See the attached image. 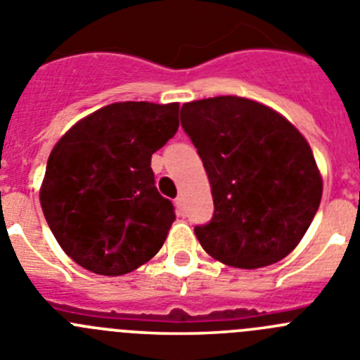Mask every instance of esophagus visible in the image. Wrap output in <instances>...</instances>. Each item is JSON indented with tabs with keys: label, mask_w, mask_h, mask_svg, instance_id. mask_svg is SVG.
<instances>
[{
	"label": "esophagus",
	"mask_w": 360,
	"mask_h": 360,
	"mask_svg": "<svg viewBox=\"0 0 360 360\" xmlns=\"http://www.w3.org/2000/svg\"><path fill=\"white\" fill-rule=\"evenodd\" d=\"M174 207H176L178 216H186V203H184L182 196H176V198H174Z\"/></svg>",
	"instance_id": "esophagus-1"
}]
</instances>
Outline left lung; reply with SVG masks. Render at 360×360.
I'll return each instance as SVG.
<instances>
[{"label":"left lung","instance_id":"obj_1","mask_svg":"<svg viewBox=\"0 0 360 360\" xmlns=\"http://www.w3.org/2000/svg\"><path fill=\"white\" fill-rule=\"evenodd\" d=\"M182 110V128L202 158L214 202L211 221L195 227L203 250L238 269H262L288 256L323 195L304 136L250 98H202Z\"/></svg>","mask_w":360,"mask_h":360}]
</instances>
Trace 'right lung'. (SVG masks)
Here are the masks:
<instances>
[{
  "label": "right lung",
  "instance_id": "right-lung-1",
  "mask_svg": "<svg viewBox=\"0 0 360 360\" xmlns=\"http://www.w3.org/2000/svg\"><path fill=\"white\" fill-rule=\"evenodd\" d=\"M178 106L115 103L53 146L39 200L61 249L82 269L122 276L149 262L174 221L155 186L151 155L173 139Z\"/></svg>",
  "mask_w": 360,
  "mask_h": 360
}]
</instances>
